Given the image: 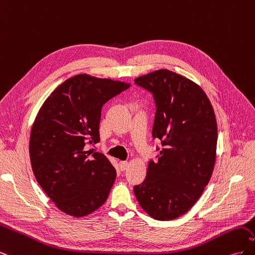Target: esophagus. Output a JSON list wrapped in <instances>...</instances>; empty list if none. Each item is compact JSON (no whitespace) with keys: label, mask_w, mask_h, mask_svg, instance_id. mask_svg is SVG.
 Instances as JSON below:
<instances>
[{"label":"esophagus","mask_w":255,"mask_h":255,"mask_svg":"<svg viewBox=\"0 0 255 255\" xmlns=\"http://www.w3.org/2000/svg\"><path fill=\"white\" fill-rule=\"evenodd\" d=\"M119 167H120L122 171H125L126 169L128 167V161H123V160L119 161Z\"/></svg>","instance_id":"esophagus-1"}]
</instances>
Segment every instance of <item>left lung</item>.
<instances>
[{
	"mask_svg": "<svg viewBox=\"0 0 255 255\" xmlns=\"http://www.w3.org/2000/svg\"><path fill=\"white\" fill-rule=\"evenodd\" d=\"M156 104L153 137L161 140L156 163L134 187L142 210L156 220L179 218L195 205L216 161L217 121L210 99L195 82L167 69L135 79Z\"/></svg>",
	"mask_w": 255,
	"mask_h": 255,
	"instance_id": "1",
	"label": "left lung"
}]
</instances>
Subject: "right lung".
<instances>
[{"label":"right lung","instance_id":"1","mask_svg":"<svg viewBox=\"0 0 255 255\" xmlns=\"http://www.w3.org/2000/svg\"><path fill=\"white\" fill-rule=\"evenodd\" d=\"M130 84L83 73L61 83L43 102L29 136L38 184L63 213L84 217L101 207L117 172L105 155L88 150L100 141L103 105Z\"/></svg>","mask_w":255,"mask_h":255}]
</instances>
